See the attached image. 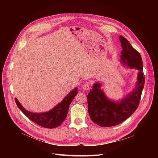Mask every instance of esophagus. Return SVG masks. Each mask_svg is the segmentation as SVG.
<instances>
[{
    "mask_svg": "<svg viewBox=\"0 0 158 158\" xmlns=\"http://www.w3.org/2000/svg\"><path fill=\"white\" fill-rule=\"evenodd\" d=\"M91 85L89 82H85L82 86L83 89H84L85 91H89V90L91 89Z\"/></svg>",
    "mask_w": 158,
    "mask_h": 158,
    "instance_id": "1",
    "label": "esophagus"
}]
</instances>
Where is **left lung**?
Instances as JSON below:
<instances>
[{
	"label": "left lung",
	"instance_id": "left-lung-1",
	"mask_svg": "<svg viewBox=\"0 0 158 158\" xmlns=\"http://www.w3.org/2000/svg\"><path fill=\"white\" fill-rule=\"evenodd\" d=\"M119 40L123 49L121 60L124 65L139 70L138 81L132 92L119 102L107 99L100 89V84L97 82L94 84L87 94V110L91 120L101 127L118 125L130 117L139 104L144 88L145 77L140 54L126 38L120 35Z\"/></svg>",
	"mask_w": 158,
	"mask_h": 158
}]
</instances>
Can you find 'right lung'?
Instances as JSON below:
<instances>
[{"label":"right lung","mask_w":158,"mask_h":158,"mask_svg":"<svg viewBox=\"0 0 158 158\" xmlns=\"http://www.w3.org/2000/svg\"><path fill=\"white\" fill-rule=\"evenodd\" d=\"M77 93V88L76 87L55 107L48 112L42 113L29 112L24 108L16 98H15V101L20 110L32 122L41 127L52 129L59 126L65 119L69 105Z\"/></svg>","instance_id":"obj_1"}]
</instances>
